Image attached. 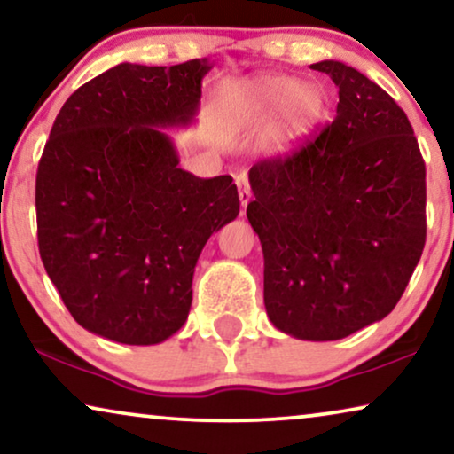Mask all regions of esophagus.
Wrapping results in <instances>:
<instances>
[{
	"instance_id": "1",
	"label": "esophagus",
	"mask_w": 454,
	"mask_h": 454,
	"mask_svg": "<svg viewBox=\"0 0 454 454\" xmlns=\"http://www.w3.org/2000/svg\"><path fill=\"white\" fill-rule=\"evenodd\" d=\"M235 184H238V190H239V200H241V207L246 208V204L250 202V198H252L250 182H247V176H246V173H239V176L235 177Z\"/></svg>"
}]
</instances>
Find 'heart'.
<instances>
[{
    "label": "heart",
    "mask_w": 454,
    "mask_h": 454,
    "mask_svg": "<svg viewBox=\"0 0 454 454\" xmlns=\"http://www.w3.org/2000/svg\"><path fill=\"white\" fill-rule=\"evenodd\" d=\"M283 105V132L295 136L306 129L322 109V95L314 84H295L287 76H258L233 90V111L241 120L270 115Z\"/></svg>",
    "instance_id": "heart-1"
}]
</instances>
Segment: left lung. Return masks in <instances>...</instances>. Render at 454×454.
I'll return each mask as SVG.
<instances>
[{
	"label": "left lung",
	"instance_id": "obj_1",
	"mask_svg": "<svg viewBox=\"0 0 454 454\" xmlns=\"http://www.w3.org/2000/svg\"><path fill=\"white\" fill-rule=\"evenodd\" d=\"M334 120L250 169L247 221L264 252V306L278 331L337 340L382 320L426 244V163L405 111L356 67L320 61Z\"/></svg>",
	"mask_w": 454,
	"mask_h": 454
}]
</instances>
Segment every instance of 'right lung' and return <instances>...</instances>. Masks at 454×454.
Returning a JSON list of instances; mask_svg holds the SVG:
<instances>
[{"label": "right lung", "instance_id": "right-lung-1", "mask_svg": "<svg viewBox=\"0 0 454 454\" xmlns=\"http://www.w3.org/2000/svg\"><path fill=\"white\" fill-rule=\"evenodd\" d=\"M210 67H111L67 98L41 154L43 266L74 320L115 343L157 345L184 326L198 256L239 215L233 177L184 171L159 129L194 120Z\"/></svg>", "mask_w": 454, "mask_h": 454}]
</instances>
